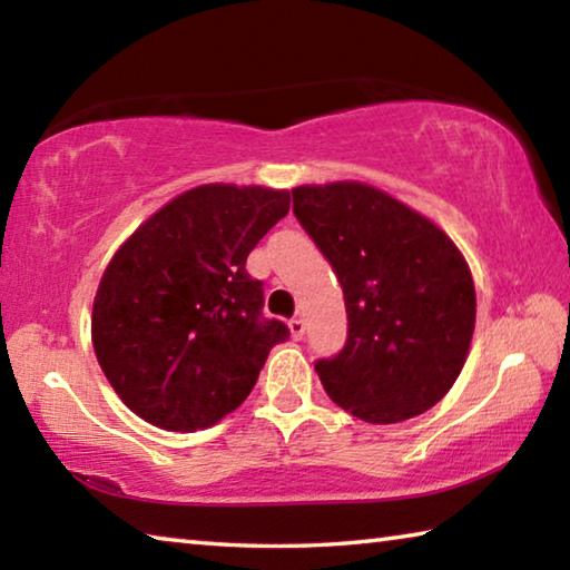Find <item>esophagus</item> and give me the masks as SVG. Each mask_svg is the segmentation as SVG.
I'll return each mask as SVG.
<instances>
[{"label": "esophagus", "mask_w": 570, "mask_h": 570, "mask_svg": "<svg viewBox=\"0 0 570 570\" xmlns=\"http://www.w3.org/2000/svg\"><path fill=\"white\" fill-rule=\"evenodd\" d=\"M288 332H292L294 340H304V334H306L304 320H292V322H288Z\"/></svg>", "instance_id": "obj_1"}]
</instances>
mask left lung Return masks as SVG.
<instances>
[{
  "label": "left lung",
  "mask_w": 570,
  "mask_h": 570,
  "mask_svg": "<svg viewBox=\"0 0 570 570\" xmlns=\"http://www.w3.org/2000/svg\"><path fill=\"white\" fill-rule=\"evenodd\" d=\"M294 216L340 278L350 334L316 362L330 397L372 424L404 422L445 397L475 332V284L430 218L360 180L296 186Z\"/></svg>",
  "instance_id": "8db88e82"
}]
</instances>
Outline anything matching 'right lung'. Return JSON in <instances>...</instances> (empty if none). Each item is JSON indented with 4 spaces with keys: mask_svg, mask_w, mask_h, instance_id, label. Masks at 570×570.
Returning a JSON list of instances; mask_svg holds the SVG:
<instances>
[{
    "mask_svg": "<svg viewBox=\"0 0 570 570\" xmlns=\"http://www.w3.org/2000/svg\"><path fill=\"white\" fill-rule=\"evenodd\" d=\"M288 190L206 183L180 193L115 250L92 302V346L128 407L170 432L216 424L248 397L286 324L264 320L254 246Z\"/></svg>",
    "mask_w": 570,
    "mask_h": 570,
    "instance_id": "obj_1",
    "label": "right lung"
}]
</instances>
